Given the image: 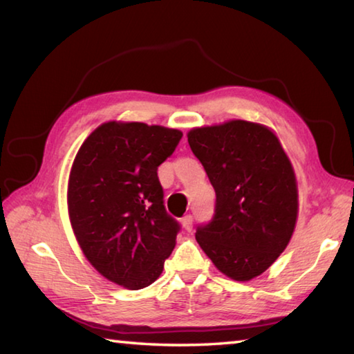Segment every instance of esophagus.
I'll return each instance as SVG.
<instances>
[{"label": "esophagus", "instance_id": "1", "mask_svg": "<svg viewBox=\"0 0 354 354\" xmlns=\"http://www.w3.org/2000/svg\"><path fill=\"white\" fill-rule=\"evenodd\" d=\"M192 224H194V218H192V215H185L181 218V226L184 230H187V232L192 230Z\"/></svg>", "mask_w": 354, "mask_h": 354}]
</instances>
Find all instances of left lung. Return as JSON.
<instances>
[{
  "label": "left lung",
  "instance_id": "1",
  "mask_svg": "<svg viewBox=\"0 0 354 354\" xmlns=\"http://www.w3.org/2000/svg\"><path fill=\"white\" fill-rule=\"evenodd\" d=\"M194 155L214 185L215 215L196 241L229 279L259 277L286 249L299 214L294 167L271 128L248 120L192 128Z\"/></svg>",
  "mask_w": 354,
  "mask_h": 354
}]
</instances>
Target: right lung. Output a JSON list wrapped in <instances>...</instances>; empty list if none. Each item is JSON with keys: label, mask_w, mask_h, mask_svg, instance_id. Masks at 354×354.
I'll use <instances>...</instances> for the list:
<instances>
[{"label": "right lung", "mask_w": 354, "mask_h": 354, "mask_svg": "<svg viewBox=\"0 0 354 354\" xmlns=\"http://www.w3.org/2000/svg\"><path fill=\"white\" fill-rule=\"evenodd\" d=\"M183 133L144 122H105L77 151L68 181L75 240L115 285H151L175 249L179 224L167 214L158 167Z\"/></svg>", "instance_id": "right-lung-1"}]
</instances>
